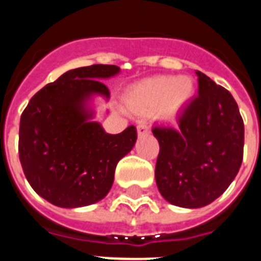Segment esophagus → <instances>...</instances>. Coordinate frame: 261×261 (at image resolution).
<instances>
[{"label":"esophagus","mask_w":261,"mask_h":261,"mask_svg":"<svg viewBox=\"0 0 261 261\" xmlns=\"http://www.w3.org/2000/svg\"><path fill=\"white\" fill-rule=\"evenodd\" d=\"M138 135L141 137V135H146L149 134V131H150V127H149V124H147L145 120H142V122L138 123Z\"/></svg>","instance_id":"1"}]
</instances>
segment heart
<instances>
[{"instance_id":"b5f03b06","label":"heart","mask_w":261,"mask_h":261,"mask_svg":"<svg viewBox=\"0 0 261 261\" xmlns=\"http://www.w3.org/2000/svg\"><path fill=\"white\" fill-rule=\"evenodd\" d=\"M194 94V83L190 77L159 75L138 84L130 96L134 107L151 108L160 104V115L172 118Z\"/></svg>"}]
</instances>
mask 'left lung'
<instances>
[{"label": "left lung", "instance_id": "8db88e82", "mask_svg": "<svg viewBox=\"0 0 261 261\" xmlns=\"http://www.w3.org/2000/svg\"><path fill=\"white\" fill-rule=\"evenodd\" d=\"M198 74V96L178 115L176 126H154L160 143L155 182L174 206L210 204L237 176L244 155V122L231 93Z\"/></svg>", "mask_w": 261, "mask_h": 261}]
</instances>
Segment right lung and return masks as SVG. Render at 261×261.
Returning <instances> with one entry per match:
<instances>
[{
	"label": "right lung",
	"instance_id": "right-lung-1",
	"mask_svg": "<svg viewBox=\"0 0 261 261\" xmlns=\"http://www.w3.org/2000/svg\"><path fill=\"white\" fill-rule=\"evenodd\" d=\"M119 73L115 65L66 71L31 98L20 119L18 157L35 192L58 207L98 202L110 192L119 160L133 149L137 128L107 134L85 110L93 93L110 96L98 79Z\"/></svg>",
	"mask_w": 261,
	"mask_h": 261
}]
</instances>
